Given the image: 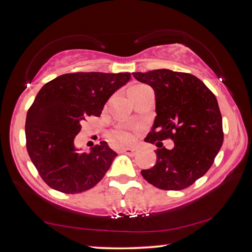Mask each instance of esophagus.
<instances>
[{"label": "esophagus", "instance_id": "esophagus-1", "mask_svg": "<svg viewBox=\"0 0 252 252\" xmlns=\"http://www.w3.org/2000/svg\"><path fill=\"white\" fill-rule=\"evenodd\" d=\"M122 152L126 153V155H127V156H130V157H133V156H135V153L138 152V149L134 148V147H126V148L122 149Z\"/></svg>", "mask_w": 252, "mask_h": 252}]
</instances>
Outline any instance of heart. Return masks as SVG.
I'll list each match as a JSON object with an SVG mask.
<instances>
[{
    "label": "heart",
    "mask_w": 252,
    "mask_h": 252,
    "mask_svg": "<svg viewBox=\"0 0 252 252\" xmlns=\"http://www.w3.org/2000/svg\"><path fill=\"white\" fill-rule=\"evenodd\" d=\"M142 87H144L143 84L135 85V87L131 89L130 93L135 91V90H138V89L142 88ZM113 138L120 142H129L132 139H133V133H132V131L130 129H127V127H119V129H117L113 132Z\"/></svg>",
    "instance_id": "heart-1"
}]
</instances>
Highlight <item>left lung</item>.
<instances>
[{
  "label": "left lung",
  "mask_w": 252,
  "mask_h": 252,
  "mask_svg": "<svg viewBox=\"0 0 252 252\" xmlns=\"http://www.w3.org/2000/svg\"><path fill=\"white\" fill-rule=\"evenodd\" d=\"M132 74L150 85L156 94L157 117L144 141L159 149L156 164L142 170V177L162 190L186 189L206 174L222 146V117L217 97L189 73L160 69ZM165 138L175 142L171 151L160 142Z\"/></svg>",
  "instance_id": "obj_1"
}]
</instances>
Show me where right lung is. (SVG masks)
I'll return each mask as SVG.
<instances>
[{
	"label": "right lung",
	"mask_w": 252,
	"mask_h": 252,
	"mask_svg": "<svg viewBox=\"0 0 252 252\" xmlns=\"http://www.w3.org/2000/svg\"><path fill=\"white\" fill-rule=\"evenodd\" d=\"M129 72H76L42 87L25 121L28 153L43 181L63 193L94 187L118 155L105 141L81 152L74 138L89 117H100L109 97L130 80Z\"/></svg>",
	"instance_id": "right-lung-1"
}]
</instances>
